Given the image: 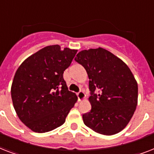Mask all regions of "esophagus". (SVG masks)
Segmentation results:
<instances>
[{
  "label": "esophagus",
  "instance_id": "obj_1",
  "mask_svg": "<svg viewBox=\"0 0 154 154\" xmlns=\"http://www.w3.org/2000/svg\"><path fill=\"white\" fill-rule=\"evenodd\" d=\"M77 97H78V101H82L85 97V94L83 91H80L79 93H77Z\"/></svg>",
  "mask_w": 154,
  "mask_h": 154
}]
</instances>
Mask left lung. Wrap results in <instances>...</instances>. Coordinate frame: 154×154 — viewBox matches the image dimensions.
Segmentation results:
<instances>
[{
  "label": "left lung",
  "instance_id": "left-lung-1",
  "mask_svg": "<svg viewBox=\"0 0 154 154\" xmlns=\"http://www.w3.org/2000/svg\"><path fill=\"white\" fill-rule=\"evenodd\" d=\"M75 60L85 69L89 79L91 110L82 115L85 125L103 135L121 132L137 105L138 86L130 69L101 47L79 52Z\"/></svg>",
  "mask_w": 154,
  "mask_h": 154
}]
</instances>
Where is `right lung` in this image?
Masks as SVG:
<instances>
[{
	"label": "right lung",
	"instance_id": "obj_1",
	"mask_svg": "<svg viewBox=\"0 0 154 154\" xmlns=\"http://www.w3.org/2000/svg\"><path fill=\"white\" fill-rule=\"evenodd\" d=\"M77 52L49 45L26 58L16 71L11 86L13 107L32 131L42 134L62 125L77 102L63 78Z\"/></svg>",
	"mask_w": 154,
	"mask_h": 154
}]
</instances>
